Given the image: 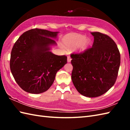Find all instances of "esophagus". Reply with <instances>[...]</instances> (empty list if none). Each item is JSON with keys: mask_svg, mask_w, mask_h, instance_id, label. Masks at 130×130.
Wrapping results in <instances>:
<instances>
[{"mask_svg": "<svg viewBox=\"0 0 130 130\" xmlns=\"http://www.w3.org/2000/svg\"><path fill=\"white\" fill-rule=\"evenodd\" d=\"M67 58H68V62H70L71 61V59L70 56H68Z\"/></svg>", "mask_w": 130, "mask_h": 130, "instance_id": "34e87169", "label": "esophagus"}]
</instances>
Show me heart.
<instances>
[{
    "label": "heart",
    "mask_w": 130,
    "mask_h": 130,
    "mask_svg": "<svg viewBox=\"0 0 130 130\" xmlns=\"http://www.w3.org/2000/svg\"><path fill=\"white\" fill-rule=\"evenodd\" d=\"M90 40L85 38L84 35L80 34H71L68 35L63 40V44L66 47L71 48L76 47L79 51L85 50L90 44Z\"/></svg>",
    "instance_id": "b5f03b06"
}]
</instances>
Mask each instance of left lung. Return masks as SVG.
<instances>
[{
  "mask_svg": "<svg viewBox=\"0 0 130 130\" xmlns=\"http://www.w3.org/2000/svg\"><path fill=\"white\" fill-rule=\"evenodd\" d=\"M92 47L80 54H71L73 69L71 79L78 92L87 97L101 96L115 84L121 57L117 46L108 36L98 32Z\"/></svg>",
  "mask_w": 130,
  "mask_h": 130,
  "instance_id": "obj_1",
  "label": "left lung"
}]
</instances>
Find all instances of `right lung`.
Returning <instances> with one entry per match:
<instances>
[{"mask_svg": "<svg viewBox=\"0 0 130 130\" xmlns=\"http://www.w3.org/2000/svg\"><path fill=\"white\" fill-rule=\"evenodd\" d=\"M58 32L35 28L19 37L10 55V68L17 83L23 90L40 94L53 84L56 73L67 63L65 55L58 56L50 51L56 45L52 38Z\"/></svg>", "mask_w": 130, "mask_h": 130, "instance_id": "obj_1", "label": "right lung"}]
</instances>
